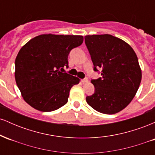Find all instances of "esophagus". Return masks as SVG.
I'll list each match as a JSON object with an SVG mask.
<instances>
[{"label": "esophagus", "instance_id": "esophagus-1", "mask_svg": "<svg viewBox=\"0 0 155 155\" xmlns=\"http://www.w3.org/2000/svg\"><path fill=\"white\" fill-rule=\"evenodd\" d=\"M81 82L82 83H87L88 82V79L87 78H84V79H83L81 80Z\"/></svg>", "mask_w": 155, "mask_h": 155}]
</instances>
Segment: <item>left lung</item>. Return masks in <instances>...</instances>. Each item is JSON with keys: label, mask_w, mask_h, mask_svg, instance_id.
I'll return each mask as SVG.
<instances>
[{"label": "left lung", "mask_w": 155, "mask_h": 155, "mask_svg": "<svg viewBox=\"0 0 155 155\" xmlns=\"http://www.w3.org/2000/svg\"><path fill=\"white\" fill-rule=\"evenodd\" d=\"M94 71L101 76L92 79L93 95L86 97L92 108L106 114L124 109L136 95L141 81V70L133 48L122 39L109 34L86 35Z\"/></svg>", "instance_id": "obj_1"}]
</instances>
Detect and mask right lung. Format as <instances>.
<instances>
[{
    "label": "right lung",
    "mask_w": 155,
    "mask_h": 155,
    "mask_svg": "<svg viewBox=\"0 0 155 155\" xmlns=\"http://www.w3.org/2000/svg\"><path fill=\"white\" fill-rule=\"evenodd\" d=\"M83 40L82 35L43 34L21 48L15 60V80L27 104L44 112L67 104L71 88L80 79L60 69L68 67L69 53Z\"/></svg>",
    "instance_id": "obj_1"
}]
</instances>
